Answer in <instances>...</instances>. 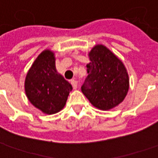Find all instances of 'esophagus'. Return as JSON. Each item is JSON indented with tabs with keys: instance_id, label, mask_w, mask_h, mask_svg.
Returning <instances> with one entry per match:
<instances>
[{
	"instance_id": "1",
	"label": "esophagus",
	"mask_w": 158,
	"mask_h": 158,
	"mask_svg": "<svg viewBox=\"0 0 158 158\" xmlns=\"http://www.w3.org/2000/svg\"><path fill=\"white\" fill-rule=\"evenodd\" d=\"M71 85H72V87H73V88H74V89H77V81L71 80Z\"/></svg>"
}]
</instances>
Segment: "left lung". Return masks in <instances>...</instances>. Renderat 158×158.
I'll return each instance as SVG.
<instances>
[{
  "label": "left lung",
  "instance_id": "1",
  "mask_svg": "<svg viewBox=\"0 0 158 158\" xmlns=\"http://www.w3.org/2000/svg\"><path fill=\"white\" fill-rule=\"evenodd\" d=\"M87 79L81 92L97 109L109 110L121 103L127 95L130 79L121 60L103 44L88 53Z\"/></svg>",
  "mask_w": 158,
  "mask_h": 158
}]
</instances>
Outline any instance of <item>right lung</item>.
<instances>
[{
	"mask_svg": "<svg viewBox=\"0 0 158 158\" xmlns=\"http://www.w3.org/2000/svg\"><path fill=\"white\" fill-rule=\"evenodd\" d=\"M24 88L35 108L46 114H54L65 107L72 86L56 70L55 53L44 49L27 71Z\"/></svg>",
	"mask_w": 158,
	"mask_h": 158,
	"instance_id": "add662e5",
	"label": "right lung"
}]
</instances>
